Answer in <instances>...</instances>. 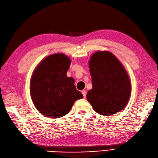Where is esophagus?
<instances>
[{"mask_svg":"<svg viewBox=\"0 0 158 158\" xmlns=\"http://www.w3.org/2000/svg\"><path fill=\"white\" fill-rule=\"evenodd\" d=\"M82 94H83V97H84V98H86V92L85 90H82Z\"/></svg>","mask_w":158,"mask_h":158,"instance_id":"obj_1","label":"esophagus"}]
</instances>
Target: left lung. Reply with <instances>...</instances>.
Returning a JSON list of instances; mask_svg holds the SVG:
<instances>
[{
    "label": "left lung",
    "instance_id": "1",
    "mask_svg": "<svg viewBox=\"0 0 158 158\" xmlns=\"http://www.w3.org/2000/svg\"><path fill=\"white\" fill-rule=\"evenodd\" d=\"M93 88L86 99L97 113L109 116L124 110L131 94V83L123 65L111 52L98 51L90 56Z\"/></svg>",
    "mask_w": 158,
    "mask_h": 158
}]
</instances>
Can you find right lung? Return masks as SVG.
<instances>
[{
	"label": "right lung",
	"mask_w": 158,
	"mask_h": 158,
	"mask_svg": "<svg viewBox=\"0 0 158 158\" xmlns=\"http://www.w3.org/2000/svg\"><path fill=\"white\" fill-rule=\"evenodd\" d=\"M71 60L61 52L47 56L34 70L30 92L34 106L46 117L59 118L68 114L73 103L83 98L67 76Z\"/></svg>",
	"instance_id": "1"
}]
</instances>
